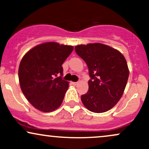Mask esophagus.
I'll list each match as a JSON object with an SVG mask.
<instances>
[{"instance_id": "34e87169", "label": "esophagus", "mask_w": 149, "mask_h": 149, "mask_svg": "<svg viewBox=\"0 0 149 149\" xmlns=\"http://www.w3.org/2000/svg\"><path fill=\"white\" fill-rule=\"evenodd\" d=\"M71 84H72L73 85H77L78 84V82H72V83H71Z\"/></svg>"}]
</instances>
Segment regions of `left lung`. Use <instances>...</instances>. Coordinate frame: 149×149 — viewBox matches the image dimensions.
<instances>
[{
  "mask_svg": "<svg viewBox=\"0 0 149 149\" xmlns=\"http://www.w3.org/2000/svg\"><path fill=\"white\" fill-rule=\"evenodd\" d=\"M75 50L86 63L90 77L88 91L81 96L83 105L94 113L110 110L122 97L129 77L124 56L102 43L77 45Z\"/></svg>",
  "mask_w": 149,
  "mask_h": 149,
  "instance_id": "8db88e82",
  "label": "left lung"
}]
</instances>
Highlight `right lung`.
<instances>
[{
    "mask_svg": "<svg viewBox=\"0 0 149 149\" xmlns=\"http://www.w3.org/2000/svg\"><path fill=\"white\" fill-rule=\"evenodd\" d=\"M73 46L49 42L29 51L19 67L22 91L36 109L51 112L60 107L69 83L62 79V65Z\"/></svg>",
    "mask_w": 149,
    "mask_h": 149,
    "instance_id": "add662e5",
    "label": "right lung"
}]
</instances>
